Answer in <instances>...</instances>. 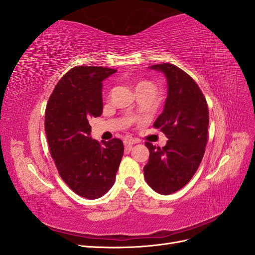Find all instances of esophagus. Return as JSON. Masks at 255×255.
<instances>
[{
	"label": "esophagus",
	"mask_w": 255,
	"mask_h": 255,
	"mask_svg": "<svg viewBox=\"0 0 255 255\" xmlns=\"http://www.w3.org/2000/svg\"><path fill=\"white\" fill-rule=\"evenodd\" d=\"M137 143V141L135 139H133V138H126L125 140V145H126V149L127 150H130L132 149V145Z\"/></svg>",
	"instance_id": "esophagus-1"
}]
</instances>
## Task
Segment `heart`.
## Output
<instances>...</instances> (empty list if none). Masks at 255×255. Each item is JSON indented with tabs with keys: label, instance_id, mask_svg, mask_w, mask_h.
Instances as JSON below:
<instances>
[{
	"label": "heart",
	"instance_id": "heart-1",
	"mask_svg": "<svg viewBox=\"0 0 255 255\" xmlns=\"http://www.w3.org/2000/svg\"><path fill=\"white\" fill-rule=\"evenodd\" d=\"M141 83H145V82H141ZM141 83H139V84H141ZM139 84H138V85H139Z\"/></svg>",
	"mask_w": 255,
	"mask_h": 255
}]
</instances>
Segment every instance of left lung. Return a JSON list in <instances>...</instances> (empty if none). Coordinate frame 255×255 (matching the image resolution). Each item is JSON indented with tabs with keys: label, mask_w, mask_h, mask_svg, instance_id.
Returning a JSON list of instances; mask_svg holds the SVG:
<instances>
[{
	"label": "left lung",
	"mask_w": 255,
	"mask_h": 255,
	"mask_svg": "<svg viewBox=\"0 0 255 255\" xmlns=\"http://www.w3.org/2000/svg\"><path fill=\"white\" fill-rule=\"evenodd\" d=\"M150 69L163 72L167 79L164 111L153 127L168 140L163 148L145 142L150 156L143 173L153 190L170 195L184 187L201 164L207 142L208 107L197 83L179 67L159 64Z\"/></svg>",
	"instance_id": "1"
}]
</instances>
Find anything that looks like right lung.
<instances>
[{
  "mask_svg": "<svg viewBox=\"0 0 255 255\" xmlns=\"http://www.w3.org/2000/svg\"><path fill=\"white\" fill-rule=\"evenodd\" d=\"M117 70L78 66L59 80L45 110L44 128L59 175L75 194L89 200L105 195L115 183L123 142L90 137L89 120L103 112V81Z\"/></svg>",
  "mask_w": 255,
  "mask_h": 255,
  "instance_id": "add662e5",
  "label": "right lung"
}]
</instances>
